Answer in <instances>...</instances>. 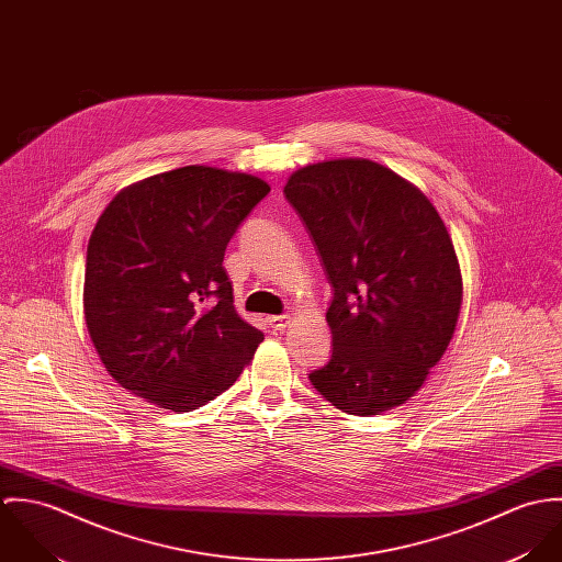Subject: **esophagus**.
I'll list each match as a JSON object with an SVG mask.
<instances>
[{"instance_id": "1", "label": "esophagus", "mask_w": 562, "mask_h": 562, "mask_svg": "<svg viewBox=\"0 0 562 562\" xmlns=\"http://www.w3.org/2000/svg\"><path fill=\"white\" fill-rule=\"evenodd\" d=\"M266 322H268V326H270L274 333H281V330H285V326L290 324V316H285V314H281V316H270Z\"/></svg>"}]
</instances>
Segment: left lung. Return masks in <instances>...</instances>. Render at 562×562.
<instances>
[{"mask_svg": "<svg viewBox=\"0 0 562 562\" xmlns=\"http://www.w3.org/2000/svg\"><path fill=\"white\" fill-rule=\"evenodd\" d=\"M283 194L333 288V352L310 381L350 415L408 401L446 352L463 299L459 259L437 210L370 160L305 166Z\"/></svg>", "mask_w": 562, "mask_h": 562, "instance_id": "8db88e82", "label": "left lung"}]
</instances>
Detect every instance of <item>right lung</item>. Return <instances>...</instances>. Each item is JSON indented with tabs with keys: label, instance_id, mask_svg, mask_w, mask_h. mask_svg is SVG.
<instances>
[{
	"label": "right lung",
	"instance_id": "add662e5",
	"mask_svg": "<svg viewBox=\"0 0 562 562\" xmlns=\"http://www.w3.org/2000/svg\"><path fill=\"white\" fill-rule=\"evenodd\" d=\"M268 192L244 172L183 166L110 201L88 240L83 316L121 387L192 411L236 383L263 333L236 314L223 259Z\"/></svg>",
	"mask_w": 562,
	"mask_h": 562
}]
</instances>
